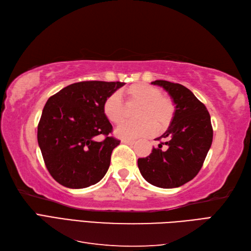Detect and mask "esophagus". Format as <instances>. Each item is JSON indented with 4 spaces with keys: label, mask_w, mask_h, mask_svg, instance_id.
Returning <instances> with one entry per match:
<instances>
[{
    "label": "esophagus",
    "mask_w": 251,
    "mask_h": 251,
    "mask_svg": "<svg viewBox=\"0 0 251 251\" xmlns=\"http://www.w3.org/2000/svg\"><path fill=\"white\" fill-rule=\"evenodd\" d=\"M123 142L126 143V144H133L135 141L132 139H123Z\"/></svg>",
    "instance_id": "esophagus-1"
}]
</instances>
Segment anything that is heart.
I'll return each mask as SVG.
<instances>
[{
	"instance_id": "heart-1",
	"label": "heart",
	"mask_w": 251,
	"mask_h": 251,
	"mask_svg": "<svg viewBox=\"0 0 251 251\" xmlns=\"http://www.w3.org/2000/svg\"><path fill=\"white\" fill-rule=\"evenodd\" d=\"M127 107L138 104L135 117L138 120L121 125L116 134L121 138H136L155 131H164L175 116V103L172 98L161 94V90L148 83H134L120 92ZM103 115L110 123L120 125L126 119V108L118 94H110L102 103Z\"/></svg>"
}]
</instances>
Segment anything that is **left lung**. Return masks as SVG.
Masks as SVG:
<instances>
[{
  "mask_svg": "<svg viewBox=\"0 0 251 251\" xmlns=\"http://www.w3.org/2000/svg\"><path fill=\"white\" fill-rule=\"evenodd\" d=\"M175 103V116L150 156L138 159V168L149 183L174 188L194 179L201 170L212 142V126L206 107L180 83L155 80Z\"/></svg>",
  "mask_w": 251,
  "mask_h": 251,
  "instance_id": "left-lung-1",
  "label": "left lung"
}]
</instances>
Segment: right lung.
<instances>
[{"instance_id":"obj_1","label":"right lung","mask_w":251,"mask_h":251,"mask_svg":"<svg viewBox=\"0 0 251 251\" xmlns=\"http://www.w3.org/2000/svg\"><path fill=\"white\" fill-rule=\"evenodd\" d=\"M124 85L75 82L47 100L37 126V142L48 172L59 184L85 188L104 177L120 140L110 135L113 126L103 115L102 103Z\"/></svg>"}]
</instances>
